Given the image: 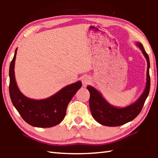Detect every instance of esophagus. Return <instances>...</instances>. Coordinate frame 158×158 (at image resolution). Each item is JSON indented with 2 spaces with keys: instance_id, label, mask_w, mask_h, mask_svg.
<instances>
[{
  "instance_id": "obj_1",
  "label": "esophagus",
  "mask_w": 158,
  "mask_h": 158,
  "mask_svg": "<svg viewBox=\"0 0 158 158\" xmlns=\"http://www.w3.org/2000/svg\"><path fill=\"white\" fill-rule=\"evenodd\" d=\"M81 81H82L83 85H84V86H85V85H87L89 84L90 78L87 76H84L81 78Z\"/></svg>"
}]
</instances>
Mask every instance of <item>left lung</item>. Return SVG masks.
<instances>
[{
  "mask_svg": "<svg viewBox=\"0 0 158 158\" xmlns=\"http://www.w3.org/2000/svg\"><path fill=\"white\" fill-rule=\"evenodd\" d=\"M137 44L142 51L148 63L146 89L138 100L132 105L125 108H116L109 105L94 88L90 85L87 86V89L90 92L89 105L90 112L94 119L99 123L110 127L120 126L135 119L139 114L143 108L149 94L151 86V79L149 75L150 60L148 53L146 52L142 44L137 42Z\"/></svg>",
  "mask_w": 158,
  "mask_h": 158,
  "instance_id": "8db88e82",
  "label": "left lung"
}]
</instances>
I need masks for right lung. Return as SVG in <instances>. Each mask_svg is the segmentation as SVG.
<instances>
[{"instance_id": "obj_1", "label": "right lung", "mask_w": 158, "mask_h": 158, "mask_svg": "<svg viewBox=\"0 0 158 158\" xmlns=\"http://www.w3.org/2000/svg\"><path fill=\"white\" fill-rule=\"evenodd\" d=\"M17 49L10 65V96L13 105L24 121L32 126L51 127L63 121L67 107L82 84L77 81L67 85L56 94L42 100L26 98L19 90L15 77V63Z\"/></svg>"}]
</instances>
